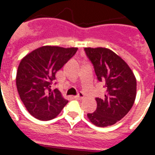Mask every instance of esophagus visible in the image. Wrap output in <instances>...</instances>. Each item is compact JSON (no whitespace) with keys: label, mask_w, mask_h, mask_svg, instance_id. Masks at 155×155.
<instances>
[{"label":"esophagus","mask_w":155,"mask_h":155,"mask_svg":"<svg viewBox=\"0 0 155 155\" xmlns=\"http://www.w3.org/2000/svg\"><path fill=\"white\" fill-rule=\"evenodd\" d=\"M84 94H83L82 92H80L76 96H74V98H75V99H78V100H82V99H84Z\"/></svg>","instance_id":"esophagus-1"}]
</instances>
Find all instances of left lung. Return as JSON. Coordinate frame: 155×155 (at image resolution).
<instances>
[{"instance_id":"left-lung-1","label":"left lung","mask_w":155,"mask_h":155,"mask_svg":"<svg viewBox=\"0 0 155 155\" xmlns=\"http://www.w3.org/2000/svg\"><path fill=\"white\" fill-rule=\"evenodd\" d=\"M94 66L98 81L105 89L104 97L95 98L96 110L87 114L91 123L99 127L113 125L125 116L136 97V79L123 59L107 48H84Z\"/></svg>"}]
</instances>
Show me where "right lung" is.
<instances>
[{"label": "right lung", "instance_id": "right-lung-1", "mask_svg": "<svg viewBox=\"0 0 155 155\" xmlns=\"http://www.w3.org/2000/svg\"><path fill=\"white\" fill-rule=\"evenodd\" d=\"M78 48L45 45L22 59L16 73V87L23 104L32 116L51 120L61 113L68 101L57 89L51 91L55 74L73 57Z\"/></svg>", "mask_w": 155, "mask_h": 155}]
</instances>
